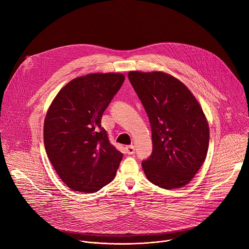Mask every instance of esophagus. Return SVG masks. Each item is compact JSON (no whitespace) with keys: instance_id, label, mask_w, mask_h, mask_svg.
I'll return each mask as SVG.
<instances>
[{"instance_id":"esophagus-1","label":"esophagus","mask_w":249,"mask_h":249,"mask_svg":"<svg viewBox=\"0 0 249 249\" xmlns=\"http://www.w3.org/2000/svg\"><path fill=\"white\" fill-rule=\"evenodd\" d=\"M126 153H127L128 155H133V154L135 153V147H134L133 145L127 146V147H126Z\"/></svg>"}]
</instances>
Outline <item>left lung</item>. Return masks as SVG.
<instances>
[{
	"instance_id": "left-lung-1",
	"label": "left lung",
	"mask_w": 249,
	"mask_h": 249,
	"mask_svg": "<svg viewBox=\"0 0 249 249\" xmlns=\"http://www.w3.org/2000/svg\"><path fill=\"white\" fill-rule=\"evenodd\" d=\"M148 114L152 156L142 162L149 181L164 189L187 185L205 161L210 129L189 89L175 77L155 72L128 73Z\"/></svg>"
}]
</instances>
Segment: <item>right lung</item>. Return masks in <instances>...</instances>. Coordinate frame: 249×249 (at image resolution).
<instances>
[{"label": "right lung", "mask_w": 249, "mask_h": 249, "mask_svg": "<svg viewBox=\"0 0 249 249\" xmlns=\"http://www.w3.org/2000/svg\"><path fill=\"white\" fill-rule=\"evenodd\" d=\"M125 76L93 73L69 82L46 113L43 136L47 156L72 190L94 193L110 183L123 154L108 140L101 116Z\"/></svg>", "instance_id": "1"}]
</instances>
